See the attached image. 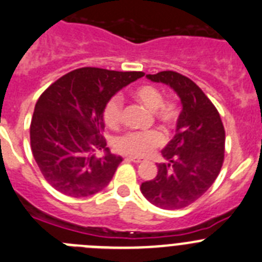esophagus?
Returning <instances> with one entry per match:
<instances>
[{"label":"esophagus","mask_w":262,"mask_h":262,"mask_svg":"<svg viewBox=\"0 0 262 262\" xmlns=\"http://www.w3.org/2000/svg\"><path fill=\"white\" fill-rule=\"evenodd\" d=\"M125 160H128V162H134V163H142V162H145L143 158H137V157H128Z\"/></svg>","instance_id":"34e87169"}]
</instances>
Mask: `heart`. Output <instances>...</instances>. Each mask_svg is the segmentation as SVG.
I'll use <instances>...</instances> for the list:
<instances>
[{
  "label": "heart",
  "instance_id": "b5f03b06",
  "mask_svg": "<svg viewBox=\"0 0 262 262\" xmlns=\"http://www.w3.org/2000/svg\"><path fill=\"white\" fill-rule=\"evenodd\" d=\"M137 102L154 112V116L164 128H172L178 121L179 107L171 100H163V94L152 84H141L132 91ZM122 100L120 96H112L105 103L103 119L110 128H116L121 121ZM163 143V137L159 132H129L115 140V148L124 155L146 157Z\"/></svg>",
  "mask_w": 262,
  "mask_h": 262
}]
</instances>
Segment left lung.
<instances>
[{"label":"left lung","mask_w":262,"mask_h":262,"mask_svg":"<svg viewBox=\"0 0 262 262\" xmlns=\"http://www.w3.org/2000/svg\"><path fill=\"white\" fill-rule=\"evenodd\" d=\"M168 84L183 104L176 134L162 150L155 179L141 184L148 202L167 210L183 209L199 200L218 178L225 159L226 134L219 112L192 79L180 73L147 74Z\"/></svg>","instance_id":"left-lung-1"}]
</instances>
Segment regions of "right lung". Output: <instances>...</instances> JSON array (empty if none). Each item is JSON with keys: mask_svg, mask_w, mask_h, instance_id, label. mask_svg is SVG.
I'll list each match as a JSON object with an SVG mask.
<instances>
[{"mask_svg": "<svg viewBox=\"0 0 262 262\" xmlns=\"http://www.w3.org/2000/svg\"><path fill=\"white\" fill-rule=\"evenodd\" d=\"M142 72L81 68L52 83L35 105L31 150L44 179L70 197H87L110 184L121 157L107 147L103 110ZM96 151L105 155L98 158Z\"/></svg>", "mask_w": 262, "mask_h": 262, "instance_id": "right-lung-1", "label": "right lung"}]
</instances>
